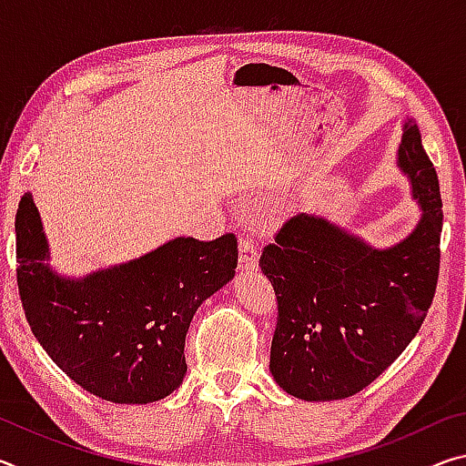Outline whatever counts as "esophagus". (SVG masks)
<instances>
[{"label": "esophagus", "instance_id": "esophagus-1", "mask_svg": "<svg viewBox=\"0 0 466 466\" xmlns=\"http://www.w3.org/2000/svg\"><path fill=\"white\" fill-rule=\"evenodd\" d=\"M238 265L240 271H257L258 267V250L257 244L248 236H242L238 244Z\"/></svg>", "mask_w": 466, "mask_h": 466}]
</instances>
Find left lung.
<instances>
[{
  "instance_id": "left-lung-1",
  "label": "left lung",
  "mask_w": 466,
  "mask_h": 466,
  "mask_svg": "<svg viewBox=\"0 0 466 466\" xmlns=\"http://www.w3.org/2000/svg\"><path fill=\"white\" fill-rule=\"evenodd\" d=\"M399 164L421 222L378 250L327 219L296 214L267 244L258 267L278 298L269 370L304 400H339L389 368L428 317L440 275L441 197L417 125H405Z\"/></svg>"
}]
</instances>
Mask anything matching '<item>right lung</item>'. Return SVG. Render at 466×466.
<instances>
[{"label": "right lung", "instance_id": "add662e5", "mask_svg": "<svg viewBox=\"0 0 466 466\" xmlns=\"http://www.w3.org/2000/svg\"><path fill=\"white\" fill-rule=\"evenodd\" d=\"M46 242L30 193L15 211V279L33 335L76 384L110 403L168 397L187 372L193 314L234 278L238 242L175 238L149 255L84 279L43 263Z\"/></svg>", "mask_w": 466, "mask_h": 466}]
</instances>
